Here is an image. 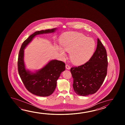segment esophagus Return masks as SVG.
Masks as SVG:
<instances>
[{"label":"esophagus","mask_w":125,"mask_h":125,"mask_svg":"<svg viewBox=\"0 0 125 125\" xmlns=\"http://www.w3.org/2000/svg\"><path fill=\"white\" fill-rule=\"evenodd\" d=\"M66 69L69 70V69H70V68H71V67L69 66V65L66 64Z\"/></svg>","instance_id":"34e87169"}]
</instances>
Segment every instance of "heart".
Returning <instances> with one entry per match:
<instances>
[{
	"mask_svg": "<svg viewBox=\"0 0 125 125\" xmlns=\"http://www.w3.org/2000/svg\"><path fill=\"white\" fill-rule=\"evenodd\" d=\"M61 47L57 49L60 55L65 58V51L70 52V58L73 63L80 65L86 62L93 55L95 43L90 38L78 32H66L60 38Z\"/></svg>",
	"mask_w": 125,
	"mask_h": 125,
	"instance_id": "1",
	"label": "heart"
}]
</instances>
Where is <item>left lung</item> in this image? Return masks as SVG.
I'll use <instances>...</instances> for the list:
<instances>
[{
  "mask_svg": "<svg viewBox=\"0 0 125 125\" xmlns=\"http://www.w3.org/2000/svg\"><path fill=\"white\" fill-rule=\"evenodd\" d=\"M108 59L106 49L97 39L96 51L88 61L70 70L74 92L82 96L93 94L98 90L106 77Z\"/></svg>",
  "mask_w": 125,
  "mask_h": 125,
  "instance_id": "obj_1",
  "label": "left lung"
}]
</instances>
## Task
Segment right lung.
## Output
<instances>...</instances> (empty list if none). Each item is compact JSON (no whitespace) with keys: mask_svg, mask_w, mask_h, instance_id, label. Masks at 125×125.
I'll list each match as a JSON object with an SVG mask.
<instances>
[{"mask_svg":"<svg viewBox=\"0 0 125 125\" xmlns=\"http://www.w3.org/2000/svg\"><path fill=\"white\" fill-rule=\"evenodd\" d=\"M56 28L36 31L31 35L21 45L18 59V70L24 86L30 93L40 96H50L55 90L57 81L65 70V64L61 61L52 60L35 73L25 69L24 49L37 35L52 33Z\"/></svg>","mask_w":125,"mask_h":125,"instance_id":"add662e5","label":"right lung"}]
</instances>
